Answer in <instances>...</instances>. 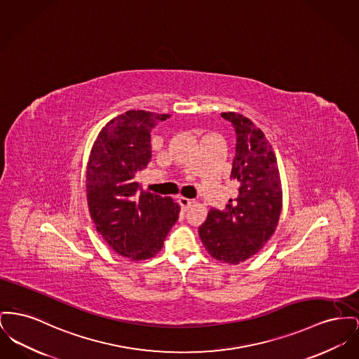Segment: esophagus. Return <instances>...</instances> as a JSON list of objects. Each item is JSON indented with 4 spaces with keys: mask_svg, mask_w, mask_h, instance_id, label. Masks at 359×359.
<instances>
[{
    "mask_svg": "<svg viewBox=\"0 0 359 359\" xmlns=\"http://www.w3.org/2000/svg\"><path fill=\"white\" fill-rule=\"evenodd\" d=\"M177 202H179V205H180V208H182L183 210H187L189 208H191V205H192V201L184 198V196H179V198H177Z\"/></svg>",
    "mask_w": 359,
    "mask_h": 359,
    "instance_id": "34e87169",
    "label": "esophagus"
}]
</instances>
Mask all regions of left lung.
Returning a JSON list of instances; mask_svg holds the SVG:
<instances>
[{"mask_svg":"<svg viewBox=\"0 0 359 359\" xmlns=\"http://www.w3.org/2000/svg\"><path fill=\"white\" fill-rule=\"evenodd\" d=\"M221 115L237 134L231 177L240 183L238 196L229 199L225 211H209L199 237L211 257L234 266L259 252L274 234L282 212V183L263 131L241 114Z\"/></svg>","mask_w":359,"mask_h":359,"instance_id":"obj_1","label":"left lung"}]
</instances>
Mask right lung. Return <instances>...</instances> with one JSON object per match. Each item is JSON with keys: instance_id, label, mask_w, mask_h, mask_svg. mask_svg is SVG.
Returning <instances> with one entry per match:
<instances>
[{"instance_id": "obj_1", "label": "right lung", "mask_w": 359, "mask_h": 359, "mask_svg": "<svg viewBox=\"0 0 359 359\" xmlns=\"http://www.w3.org/2000/svg\"><path fill=\"white\" fill-rule=\"evenodd\" d=\"M169 116L130 109L111 119L96 137L86 165V201L96 231L115 252L134 262L161 251L180 212L169 196L138 195L135 180L151 158V130Z\"/></svg>"}]
</instances>
